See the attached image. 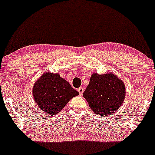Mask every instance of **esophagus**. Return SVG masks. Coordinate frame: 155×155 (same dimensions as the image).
<instances>
[{
	"label": "esophagus",
	"instance_id": "obj_1",
	"mask_svg": "<svg viewBox=\"0 0 155 155\" xmlns=\"http://www.w3.org/2000/svg\"><path fill=\"white\" fill-rule=\"evenodd\" d=\"M78 91L79 92V93L81 94V95H82L83 92H84V89L83 88V87H79V88L78 89Z\"/></svg>",
	"mask_w": 155,
	"mask_h": 155
}]
</instances>
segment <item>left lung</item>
<instances>
[{
  "mask_svg": "<svg viewBox=\"0 0 155 155\" xmlns=\"http://www.w3.org/2000/svg\"><path fill=\"white\" fill-rule=\"evenodd\" d=\"M83 96L95 114L106 116L117 110L123 103L125 84L113 73H93Z\"/></svg>",
  "mask_w": 155,
  "mask_h": 155,
  "instance_id": "1",
  "label": "left lung"
}]
</instances>
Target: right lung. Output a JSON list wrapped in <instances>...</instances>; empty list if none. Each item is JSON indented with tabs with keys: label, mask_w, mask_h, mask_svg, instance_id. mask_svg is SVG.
<instances>
[{
	"label": "right lung",
	"mask_w": 155,
	"mask_h": 155,
	"mask_svg": "<svg viewBox=\"0 0 155 155\" xmlns=\"http://www.w3.org/2000/svg\"><path fill=\"white\" fill-rule=\"evenodd\" d=\"M79 92L69 83L56 73H44L33 85L34 101L41 110L49 115H56Z\"/></svg>",
	"instance_id": "right-lung-1"
}]
</instances>
